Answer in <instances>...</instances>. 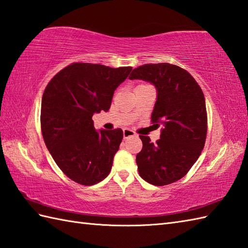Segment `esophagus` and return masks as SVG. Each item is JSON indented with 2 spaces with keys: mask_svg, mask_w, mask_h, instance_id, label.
Returning <instances> with one entry per match:
<instances>
[{
  "mask_svg": "<svg viewBox=\"0 0 248 248\" xmlns=\"http://www.w3.org/2000/svg\"><path fill=\"white\" fill-rule=\"evenodd\" d=\"M135 135H136L135 132H133V131L130 130V129H124V140H128L129 137L135 136Z\"/></svg>",
  "mask_w": 248,
  "mask_h": 248,
  "instance_id": "1",
  "label": "esophagus"
}]
</instances>
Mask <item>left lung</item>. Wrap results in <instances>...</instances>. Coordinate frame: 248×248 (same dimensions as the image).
Wrapping results in <instances>:
<instances>
[{"mask_svg": "<svg viewBox=\"0 0 248 248\" xmlns=\"http://www.w3.org/2000/svg\"><path fill=\"white\" fill-rule=\"evenodd\" d=\"M129 78L155 85L157 100L151 123L163 125L155 143L140 135L142 149L136 155L138 172L152 185H169L188 173L205 146L207 111L203 91L186 70L170 63L140 65Z\"/></svg>", "mask_w": 248, "mask_h": 248, "instance_id": "obj_1", "label": "left lung"}]
</instances>
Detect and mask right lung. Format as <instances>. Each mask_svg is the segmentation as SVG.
I'll return each instance as SVG.
<instances>
[{
    "instance_id": "obj_1",
    "label": "right lung",
    "mask_w": 248,
    "mask_h": 248,
    "mask_svg": "<svg viewBox=\"0 0 248 248\" xmlns=\"http://www.w3.org/2000/svg\"><path fill=\"white\" fill-rule=\"evenodd\" d=\"M131 71L74 62L46 85L40 117L44 142L63 173L80 185H95L110 173L123 130L97 132L92 117L108 111L114 91Z\"/></svg>"
}]
</instances>
